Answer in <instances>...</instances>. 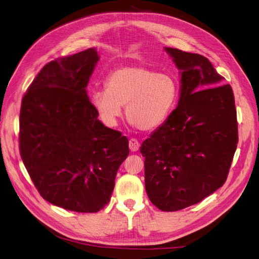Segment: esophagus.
Wrapping results in <instances>:
<instances>
[{
  "label": "esophagus",
  "instance_id": "obj_1",
  "mask_svg": "<svg viewBox=\"0 0 259 259\" xmlns=\"http://www.w3.org/2000/svg\"><path fill=\"white\" fill-rule=\"evenodd\" d=\"M128 147L131 149V151L135 152V151H137L138 149H139L140 144H139V142H138L136 138H131L130 142H128Z\"/></svg>",
  "mask_w": 259,
  "mask_h": 259
}]
</instances>
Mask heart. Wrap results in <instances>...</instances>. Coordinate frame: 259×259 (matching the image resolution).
Instances as JSON below:
<instances>
[{
	"label": "heart",
	"instance_id": "1",
	"mask_svg": "<svg viewBox=\"0 0 259 259\" xmlns=\"http://www.w3.org/2000/svg\"><path fill=\"white\" fill-rule=\"evenodd\" d=\"M178 99V82L166 72L145 66L120 67L108 75L106 89L92 92L91 100L101 119L116 124L126 106L127 120L144 132L154 131L173 112Z\"/></svg>",
	"mask_w": 259,
	"mask_h": 259
}]
</instances>
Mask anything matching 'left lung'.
Wrapping results in <instances>:
<instances>
[{"instance_id": "obj_1", "label": "left lung", "mask_w": 259, "mask_h": 259, "mask_svg": "<svg viewBox=\"0 0 259 259\" xmlns=\"http://www.w3.org/2000/svg\"><path fill=\"white\" fill-rule=\"evenodd\" d=\"M182 73L178 106L140 147L145 186L159 209L197 204L221 188L238 145L234 96L202 55L165 48Z\"/></svg>"}]
</instances>
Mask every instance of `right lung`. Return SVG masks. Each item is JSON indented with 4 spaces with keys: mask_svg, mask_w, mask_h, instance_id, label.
<instances>
[{
    "mask_svg": "<svg viewBox=\"0 0 259 259\" xmlns=\"http://www.w3.org/2000/svg\"><path fill=\"white\" fill-rule=\"evenodd\" d=\"M99 57L89 49L46 64L21 100L19 151L41 197L77 213L110 201L128 139L98 120L86 86Z\"/></svg>",
    "mask_w": 259,
    "mask_h": 259,
    "instance_id": "obj_1",
    "label": "right lung"
}]
</instances>
